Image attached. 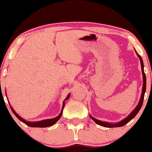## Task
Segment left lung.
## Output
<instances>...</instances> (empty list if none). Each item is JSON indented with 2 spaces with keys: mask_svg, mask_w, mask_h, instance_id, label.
Listing matches in <instances>:
<instances>
[{
  "mask_svg": "<svg viewBox=\"0 0 152 152\" xmlns=\"http://www.w3.org/2000/svg\"><path fill=\"white\" fill-rule=\"evenodd\" d=\"M136 53H137V52H136ZM137 55L138 58H140V61L141 69H142V79H143V84H142V94H141L140 100V101H139V103H138L137 106L136 108H135V109H134V110L132 111V112H131V114L129 115V116L126 117L125 119H124V120H122L121 121H120V122L117 123V124H110V123L103 122V121H98V120L95 119V118H94L92 116H91V115H90V118H91V119H92L93 121H94V122L96 123V124H98V125L101 126L107 127V128H115V127L124 126H125L126 124H128V123H129L130 121H132V120L133 119V118H134L135 116H136L137 114L139 112L140 109L141 107H142V102H143V99H144V95H145V88H146V77H145V72H144L143 61H142V58H141V57L140 56V55H138L137 53Z\"/></svg>",
  "mask_w": 152,
  "mask_h": 152,
  "instance_id": "1",
  "label": "left lung"
}]
</instances>
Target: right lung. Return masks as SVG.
Masks as SVG:
<instances>
[{"label":"right lung","mask_w":152,"mask_h":152,"mask_svg":"<svg viewBox=\"0 0 152 152\" xmlns=\"http://www.w3.org/2000/svg\"><path fill=\"white\" fill-rule=\"evenodd\" d=\"M70 97V94H68V96L66 97V98L64 100V103H63V107H62V109H61V113H60V115H58V117H56V118H52V119H47V120H43V121H37V122H29V121H26V120L23 119V118H21V117L19 116L18 115L17 113L15 112V111L14 110V109H12V107L11 106H10V108H11L12 111V112L14 113V115H15L16 117H17L18 118L19 120H20L21 122L24 123L26 125H27L28 126H30V127H39V128H44V127H49V126H51L54 125V124H55V123L57 122V121H58V120L60 119V118H61V116H62V113H63V109H64V106H65V101L66 100H68L69 98Z\"/></svg>","instance_id":"1"}]
</instances>
